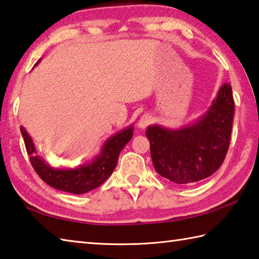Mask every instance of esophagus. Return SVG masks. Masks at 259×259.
Returning a JSON list of instances; mask_svg holds the SVG:
<instances>
[{"label": "esophagus", "mask_w": 259, "mask_h": 259, "mask_svg": "<svg viewBox=\"0 0 259 259\" xmlns=\"http://www.w3.org/2000/svg\"><path fill=\"white\" fill-rule=\"evenodd\" d=\"M150 123H152V116L149 114H144L140 116V119L138 120V128L146 129Z\"/></svg>", "instance_id": "1"}]
</instances>
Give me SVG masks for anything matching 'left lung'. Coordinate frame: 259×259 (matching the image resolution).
I'll list each match as a JSON object with an SVG mask.
<instances>
[{
	"mask_svg": "<svg viewBox=\"0 0 259 259\" xmlns=\"http://www.w3.org/2000/svg\"><path fill=\"white\" fill-rule=\"evenodd\" d=\"M233 115L232 88L224 83L209 110L194 124L177 130L149 125L146 136L155 170L177 185L210 177L222 165L228 153Z\"/></svg>",
	"mask_w": 259,
	"mask_h": 259,
	"instance_id": "1",
	"label": "left lung"
}]
</instances>
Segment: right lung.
Instances as JSON below:
<instances>
[{
  "instance_id": "1",
  "label": "right lung",
  "mask_w": 259,
  "mask_h": 259,
  "mask_svg": "<svg viewBox=\"0 0 259 259\" xmlns=\"http://www.w3.org/2000/svg\"><path fill=\"white\" fill-rule=\"evenodd\" d=\"M20 131L25 140L31 165L41 180L55 189L76 195L84 194L100 187L112 175L116 166L120 152L134 136V128L131 125L107 139L103 145L101 154L91 163L73 168H54L37 155L32 139L23 126H20Z\"/></svg>"
}]
</instances>
